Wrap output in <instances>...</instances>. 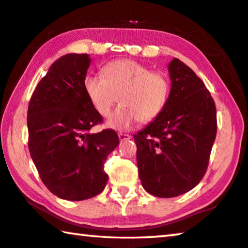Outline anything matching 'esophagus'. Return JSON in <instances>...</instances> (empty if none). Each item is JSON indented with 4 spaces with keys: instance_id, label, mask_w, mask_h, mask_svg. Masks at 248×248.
Listing matches in <instances>:
<instances>
[{
    "instance_id": "obj_1",
    "label": "esophagus",
    "mask_w": 248,
    "mask_h": 248,
    "mask_svg": "<svg viewBox=\"0 0 248 248\" xmlns=\"http://www.w3.org/2000/svg\"><path fill=\"white\" fill-rule=\"evenodd\" d=\"M119 137H120V140H121V142H123V140H128L129 139H131V135H128V134H123V133H120V134H119Z\"/></svg>"
}]
</instances>
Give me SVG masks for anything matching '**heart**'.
Returning <instances> with one entry per match:
<instances>
[{
	"instance_id": "1",
	"label": "heart",
	"mask_w": 248,
	"mask_h": 248,
	"mask_svg": "<svg viewBox=\"0 0 248 248\" xmlns=\"http://www.w3.org/2000/svg\"><path fill=\"white\" fill-rule=\"evenodd\" d=\"M103 75H87L85 92L96 112L108 117L116 104L121 106L108 121L116 129H127L137 121L155 120L167 102L170 82L165 73L151 71L133 60H116L106 64Z\"/></svg>"
}]
</instances>
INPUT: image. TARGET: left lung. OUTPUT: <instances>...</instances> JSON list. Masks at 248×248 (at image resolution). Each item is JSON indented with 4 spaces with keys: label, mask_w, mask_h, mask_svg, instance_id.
Returning <instances> with one entry per match:
<instances>
[{
    "label": "left lung",
    "mask_w": 248,
    "mask_h": 248,
    "mask_svg": "<svg viewBox=\"0 0 248 248\" xmlns=\"http://www.w3.org/2000/svg\"><path fill=\"white\" fill-rule=\"evenodd\" d=\"M169 71L172 85L163 111L133 135L142 186L164 199L182 195L202 181L217 131L215 102L203 81L178 59Z\"/></svg>",
    "instance_id": "obj_1"
}]
</instances>
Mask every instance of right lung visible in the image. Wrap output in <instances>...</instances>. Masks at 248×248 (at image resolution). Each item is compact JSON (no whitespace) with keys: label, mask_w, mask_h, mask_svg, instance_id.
Wrapping results in <instances>:
<instances>
[{"label":"right lung","mask_w":248,"mask_h":248,"mask_svg":"<svg viewBox=\"0 0 248 248\" xmlns=\"http://www.w3.org/2000/svg\"><path fill=\"white\" fill-rule=\"evenodd\" d=\"M89 54L61 56L49 66L28 109L29 150L43 184L60 199L83 201L104 189V162L120 140L113 129L91 134L103 122L87 97Z\"/></svg>","instance_id":"1"}]
</instances>
